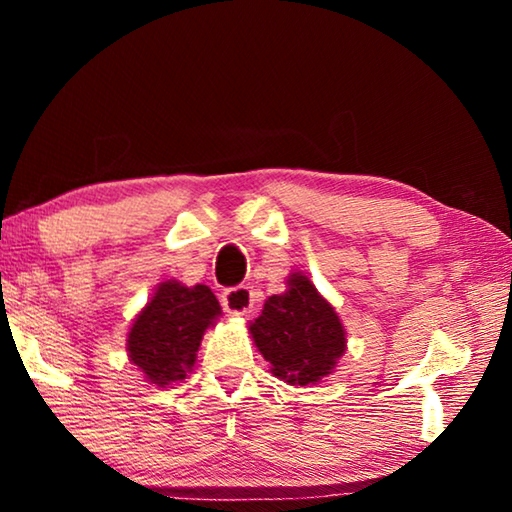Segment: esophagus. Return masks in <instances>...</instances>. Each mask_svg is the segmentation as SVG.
<instances>
[{
  "instance_id": "esophagus-1",
  "label": "esophagus",
  "mask_w": 512,
  "mask_h": 512,
  "mask_svg": "<svg viewBox=\"0 0 512 512\" xmlns=\"http://www.w3.org/2000/svg\"><path fill=\"white\" fill-rule=\"evenodd\" d=\"M221 302H223V309L228 311L230 316H248L250 311H253L255 298H253V291L248 287H235L223 293Z\"/></svg>"
}]
</instances>
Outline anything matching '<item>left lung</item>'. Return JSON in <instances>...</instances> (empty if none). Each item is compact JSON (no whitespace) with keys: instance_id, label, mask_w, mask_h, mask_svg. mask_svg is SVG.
<instances>
[{"instance_id":"1","label":"left lung","mask_w":512,"mask_h":512,"mask_svg":"<svg viewBox=\"0 0 512 512\" xmlns=\"http://www.w3.org/2000/svg\"><path fill=\"white\" fill-rule=\"evenodd\" d=\"M248 332L271 375L289 386L318 384L348 350L339 314L302 271L289 273L287 291L264 302Z\"/></svg>"}]
</instances>
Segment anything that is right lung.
I'll list each match as a JSON object with an SVG mask.
<instances>
[{
  "instance_id": "add662e5",
  "label": "right lung",
  "mask_w": 512,
  "mask_h": 512,
  "mask_svg": "<svg viewBox=\"0 0 512 512\" xmlns=\"http://www.w3.org/2000/svg\"><path fill=\"white\" fill-rule=\"evenodd\" d=\"M219 316L221 305L210 287L164 280L128 327V361L151 386L178 384L194 370L203 336Z\"/></svg>"
}]
</instances>
